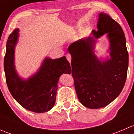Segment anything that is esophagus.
Listing matches in <instances>:
<instances>
[{
    "label": "esophagus",
    "mask_w": 134,
    "mask_h": 134,
    "mask_svg": "<svg viewBox=\"0 0 134 134\" xmlns=\"http://www.w3.org/2000/svg\"><path fill=\"white\" fill-rule=\"evenodd\" d=\"M66 58H67V60L69 62V63H71V56L70 54H67L66 55Z\"/></svg>",
    "instance_id": "esophagus-1"
}]
</instances>
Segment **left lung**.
I'll return each mask as SVG.
<instances>
[{
	"label": "left lung",
	"mask_w": 134,
	"mask_h": 134,
	"mask_svg": "<svg viewBox=\"0 0 134 134\" xmlns=\"http://www.w3.org/2000/svg\"><path fill=\"white\" fill-rule=\"evenodd\" d=\"M98 30L69 45L72 75L79 101L91 109L106 106L120 94L126 82L128 53L121 26L106 13L98 14ZM107 34L110 56L98 59L96 40Z\"/></svg>",
	"instance_id": "obj_1"
}]
</instances>
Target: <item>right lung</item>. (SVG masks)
<instances>
[{
	"instance_id": "right-lung-1",
	"label": "right lung",
	"mask_w": 134,
	"mask_h": 134,
	"mask_svg": "<svg viewBox=\"0 0 134 134\" xmlns=\"http://www.w3.org/2000/svg\"><path fill=\"white\" fill-rule=\"evenodd\" d=\"M19 37V29L15 28L6 43L4 68L9 91L27 110L40 113L48 111L56 102L59 77L71 73L70 63L65 56L58 59L45 57L36 73L27 79L21 78L15 66V50Z\"/></svg>"
}]
</instances>
